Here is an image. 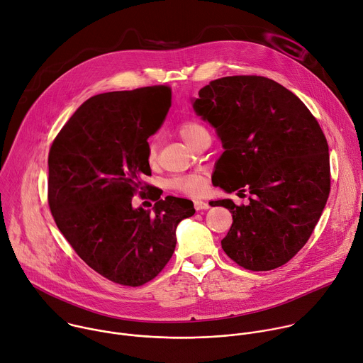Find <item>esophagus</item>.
Wrapping results in <instances>:
<instances>
[{
  "mask_svg": "<svg viewBox=\"0 0 363 363\" xmlns=\"http://www.w3.org/2000/svg\"><path fill=\"white\" fill-rule=\"evenodd\" d=\"M194 206H195L196 211H206V209H209V203L205 202V201H201V199L194 201Z\"/></svg>",
  "mask_w": 363,
  "mask_h": 363,
  "instance_id": "34e87169",
  "label": "esophagus"
}]
</instances>
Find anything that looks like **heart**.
Returning <instances> with one entry per match:
<instances>
[{"instance_id": "obj_1", "label": "heart", "mask_w": 363, "mask_h": 363, "mask_svg": "<svg viewBox=\"0 0 363 363\" xmlns=\"http://www.w3.org/2000/svg\"><path fill=\"white\" fill-rule=\"evenodd\" d=\"M203 131H206L205 127L201 125L199 123H196V121H184V123L178 127V134L188 145H191L194 143V140ZM148 157H150V161L155 160V148L152 144L150 145ZM168 186L174 191L182 192L186 195H198L206 186L205 174L202 171H195V172H191L186 175L174 177L168 181Z\"/></svg>"}]
</instances>
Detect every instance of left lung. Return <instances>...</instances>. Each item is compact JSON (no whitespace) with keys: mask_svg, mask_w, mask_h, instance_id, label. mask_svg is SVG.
Here are the masks:
<instances>
[{"mask_svg":"<svg viewBox=\"0 0 363 363\" xmlns=\"http://www.w3.org/2000/svg\"><path fill=\"white\" fill-rule=\"evenodd\" d=\"M198 95L195 112L225 148L213 172L216 185L251 194L248 205L213 202L233 219L222 250L250 271L279 268L308 242L329 196L323 131L294 92L265 77H223Z\"/></svg>","mask_w":363,"mask_h":363,"instance_id":"left-lung-1","label":"left lung"}]
</instances>
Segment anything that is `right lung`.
<instances>
[{
	"label": "right lung",
	"mask_w": 363,
	"mask_h": 363,
	"mask_svg": "<svg viewBox=\"0 0 363 363\" xmlns=\"http://www.w3.org/2000/svg\"><path fill=\"white\" fill-rule=\"evenodd\" d=\"M169 106L167 85L95 95L50 148L48 203L58 229L89 268L119 285L154 279L175 251L177 225L195 212L175 196L155 198L154 212L133 206L150 188L141 181L151 174L148 138Z\"/></svg>",
	"instance_id": "1"
}]
</instances>
